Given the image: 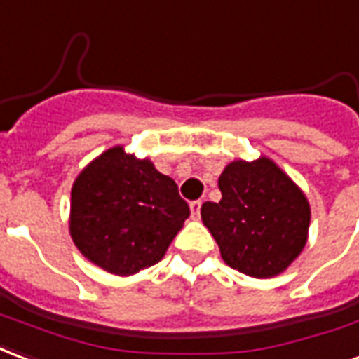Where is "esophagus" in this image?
<instances>
[{
	"mask_svg": "<svg viewBox=\"0 0 359 359\" xmlns=\"http://www.w3.org/2000/svg\"><path fill=\"white\" fill-rule=\"evenodd\" d=\"M201 205H203V203H201V201H193V203H191V216H193V219H197L198 218V214H201Z\"/></svg>",
	"mask_w": 359,
	"mask_h": 359,
	"instance_id": "esophagus-1",
	"label": "esophagus"
}]
</instances>
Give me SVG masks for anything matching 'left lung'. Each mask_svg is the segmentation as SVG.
Listing matches in <instances>:
<instances>
[{
	"mask_svg": "<svg viewBox=\"0 0 359 359\" xmlns=\"http://www.w3.org/2000/svg\"><path fill=\"white\" fill-rule=\"evenodd\" d=\"M219 203H205L201 218L227 266L266 279L289 268L308 239L310 205L276 162L233 161L218 180Z\"/></svg>",
	"mask_w": 359,
	"mask_h": 359,
	"instance_id": "left-lung-1",
	"label": "left lung"
}]
</instances>
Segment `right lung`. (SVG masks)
I'll return each mask as SVG.
<instances>
[{
    "mask_svg": "<svg viewBox=\"0 0 359 359\" xmlns=\"http://www.w3.org/2000/svg\"><path fill=\"white\" fill-rule=\"evenodd\" d=\"M189 214L172 177L118 145L76 177L70 237L90 262L132 276L161 260Z\"/></svg>",
    "mask_w": 359,
    "mask_h": 359,
    "instance_id": "right-lung-1",
    "label": "right lung"
}]
</instances>
